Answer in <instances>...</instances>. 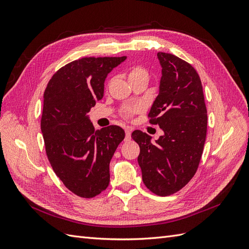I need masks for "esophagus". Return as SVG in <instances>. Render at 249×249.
I'll return each instance as SVG.
<instances>
[{
    "label": "esophagus",
    "instance_id": "esophagus-1",
    "mask_svg": "<svg viewBox=\"0 0 249 249\" xmlns=\"http://www.w3.org/2000/svg\"><path fill=\"white\" fill-rule=\"evenodd\" d=\"M124 132H125V138H124V140H125V141L130 140V139H131V132H132L131 127H125Z\"/></svg>",
    "mask_w": 249,
    "mask_h": 249
}]
</instances>
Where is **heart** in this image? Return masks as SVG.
I'll return each instance as SVG.
<instances>
[{
  "instance_id": "heart-1",
  "label": "heart",
  "mask_w": 249,
  "mask_h": 249,
  "mask_svg": "<svg viewBox=\"0 0 249 249\" xmlns=\"http://www.w3.org/2000/svg\"><path fill=\"white\" fill-rule=\"evenodd\" d=\"M127 77H129L130 82L140 80V79H147L148 80V71L146 69H144V67L141 65H135V66H132L129 70V71H127ZM137 110H138V108L135 106L127 107L124 110L123 115L124 118H129L132 113L136 112Z\"/></svg>"
}]
</instances>
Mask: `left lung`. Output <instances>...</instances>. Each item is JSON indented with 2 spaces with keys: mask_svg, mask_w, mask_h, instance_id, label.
I'll list each match as a JSON object with an SVG mask.
<instances>
[{
  "mask_svg": "<svg viewBox=\"0 0 249 249\" xmlns=\"http://www.w3.org/2000/svg\"><path fill=\"white\" fill-rule=\"evenodd\" d=\"M162 66L159 95L148 113L163 136L152 143L136 130L132 138L140 147L138 163L149 191L168 196L185 187L197 171L207 136V108L201 81L194 67L172 54L158 53Z\"/></svg>",
  "mask_w": 249,
  "mask_h": 249,
  "instance_id": "1",
  "label": "left lung"
}]
</instances>
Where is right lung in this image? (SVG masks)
<instances>
[{
  "label": "right lung",
  "instance_id": "1",
  "mask_svg": "<svg viewBox=\"0 0 249 249\" xmlns=\"http://www.w3.org/2000/svg\"><path fill=\"white\" fill-rule=\"evenodd\" d=\"M124 57H85L62 66L43 94L41 132L51 166L64 186L83 198L107 189L109 164L124 131L109 125L95 131L87 113L104 95L108 73Z\"/></svg>",
  "mask_w": 249,
  "mask_h": 249
}]
</instances>
